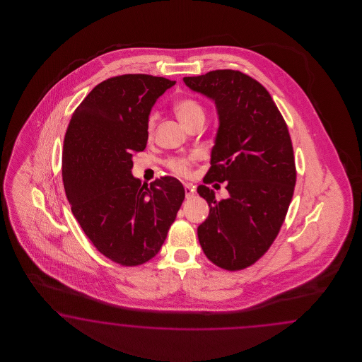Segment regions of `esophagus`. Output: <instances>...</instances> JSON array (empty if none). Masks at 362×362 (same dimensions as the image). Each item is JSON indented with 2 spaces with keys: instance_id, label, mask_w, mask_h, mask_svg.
<instances>
[{
  "instance_id": "obj_1",
  "label": "esophagus",
  "mask_w": 362,
  "mask_h": 362,
  "mask_svg": "<svg viewBox=\"0 0 362 362\" xmlns=\"http://www.w3.org/2000/svg\"><path fill=\"white\" fill-rule=\"evenodd\" d=\"M185 191H186L187 199L195 197V187L191 185H185Z\"/></svg>"
}]
</instances>
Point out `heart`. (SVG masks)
I'll use <instances>...</instances> for the list:
<instances>
[{
  "mask_svg": "<svg viewBox=\"0 0 362 362\" xmlns=\"http://www.w3.org/2000/svg\"><path fill=\"white\" fill-rule=\"evenodd\" d=\"M174 111L179 121L182 122L186 127L197 119H204V107L202 103L194 98H182L174 103ZM156 114L151 112L146 122V132L147 135H153L155 129ZM197 160V153H191L186 156H173L165 160V167L176 175H191L192 165Z\"/></svg>",
  "mask_w": 362,
  "mask_h": 362,
  "instance_id": "obj_1",
  "label": "heart"
}]
</instances>
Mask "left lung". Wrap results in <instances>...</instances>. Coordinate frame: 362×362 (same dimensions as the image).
<instances>
[{
    "label": "left lung",
    "instance_id": "obj_1",
    "mask_svg": "<svg viewBox=\"0 0 362 362\" xmlns=\"http://www.w3.org/2000/svg\"><path fill=\"white\" fill-rule=\"evenodd\" d=\"M183 81L215 100L220 126L203 182H226L230 194L218 200L214 189L197 187L209 207L199 243L209 262L240 271L269 250L284 223L297 175L291 135L267 88L239 70Z\"/></svg>",
    "mask_w": 362,
    "mask_h": 362
}]
</instances>
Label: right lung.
I'll use <instances>...</instances> for the list:
<instances>
[{
  "mask_svg": "<svg viewBox=\"0 0 362 362\" xmlns=\"http://www.w3.org/2000/svg\"><path fill=\"white\" fill-rule=\"evenodd\" d=\"M174 85L148 74L109 78L81 102L66 130L62 180L71 212L99 252L123 267L160 251L185 200L176 177L155 179L148 188L132 175L151 107Z\"/></svg>",
  "mask_w": 362,
  "mask_h": 362,
  "instance_id": "obj_1",
  "label": "right lung"
}]
</instances>
